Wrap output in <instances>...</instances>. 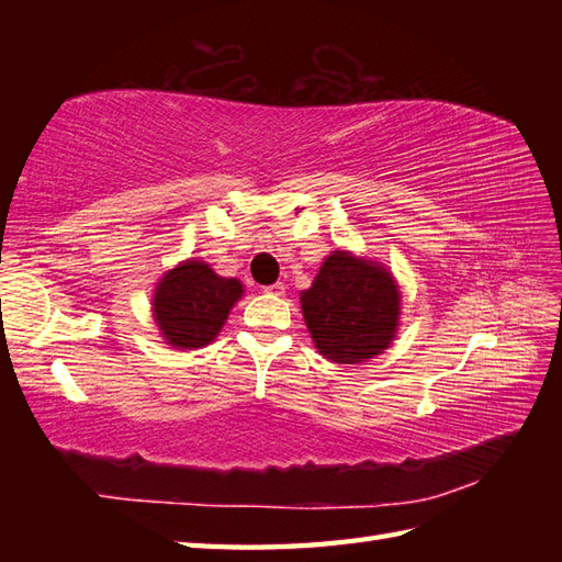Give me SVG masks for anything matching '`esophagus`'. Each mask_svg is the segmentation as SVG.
<instances>
[{
	"label": "esophagus",
	"instance_id": "esophagus-1",
	"mask_svg": "<svg viewBox=\"0 0 562 562\" xmlns=\"http://www.w3.org/2000/svg\"><path fill=\"white\" fill-rule=\"evenodd\" d=\"M284 290H288V288H284V282H274V284H268V288H266V292L274 294V296H282Z\"/></svg>",
	"mask_w": 562,
	"mask_h": 562
}]
</instances>
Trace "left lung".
Returning <instances> with one entry per match:
<instances>
[{"label": "left lung", "instance_id": "1", "mask_svg": "<svg viewBox=\"0 0 562 562\" xmlns=\"http://www.w3.org/2000/svg\"><path fill=\"white\" fill-rule=\"evenodd\" d=\"M302 314L326 360L360 364L396 338L401 292L381 262L333 250L302 292Z\"/></svg>", "mask_w": 562, "mask_h": 562}]
</instances>
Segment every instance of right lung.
Returning a JSON list of instances; mask_svg holds the SVG:
<instances>
[{"label": "right lung", "instance_id": "obj_1", "mask_svg": "<svg viewBox=\"0 0 562 562\" xmlns=\"http://www.w3.org/2000/svg\"><path fill=\"white\" fill-rule=\"evenodd\" d=\"M241 294V282L222 278L207 262L190 258L166 272L154 290V321L161 338L173 348H205L220 336L226 316Z\"/></svg>", "mask_w": 562, "mask_h": 562}]
</instances>
